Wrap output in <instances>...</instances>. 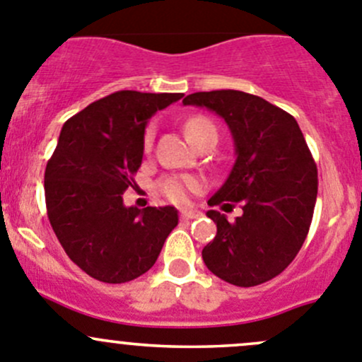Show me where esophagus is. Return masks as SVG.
<instances>
[{"label":"esophagus","instance_id":"esophagus-1","mask_svg":"<svg viewBox=\"0 0 362 362\" xmlns=\"http://www.w3.org/2000/svg\"><path fill=\"white\" fill-rule=\"evenodd\" d=\"M200 214H202V213H200L199 209H182L181 211L182 220H193V218H199Z\"/></svg>","mask_w":362,"mask_h":362}]
</instances>
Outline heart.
<instances>
[{
  "label": "heart",
  "mask_w": 362,
  "mask_h": 362,
  "mask_svg": "<svg viewBox=\"0 0 362 362\" xmlns=\"http://www.w3.org/2000/svg\"><path fill=\"white\" fill-rule=\"evenodd\" d=\"M185 134L189 139L193 146L200 141L206 135L214 134L216 135V127L213 124V121H209L204 116H195L189 117L185 123ZM153 139H155V127L149 124L144 132V149L146 151H151ZM200 188V181L195 177H167L160 182V189H162L163 195L167 199H170L173 202H185L188 199L189 192H197Z\"/></svg>",
  "instance_id": "1"
}]
</instances>
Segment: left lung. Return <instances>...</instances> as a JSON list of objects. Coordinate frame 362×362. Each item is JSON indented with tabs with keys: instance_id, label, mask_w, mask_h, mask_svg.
Here are the masks:
<instances>
[{
	"instance_id": "obj_1",
	"label": "left lung",
	"mask_w": 362,
	"mask_h": 362,
	"mask_svg": "<svg viewBox=\"0 0 362 362\" xmlns=\"http://www.w3.org/2000/svg\"><path fill=\"white\" fill-rule=\"evenodd\" d=\"M182 103L225 119L235 149L227 181L207 204L241 202L243 214L228 221L207 211L216 235L204 246V264L238 287L266 284L296 259L313 218L317 165L301 128L280 107L235 89L193 93Z\"/></svg>"
}]
</instances>
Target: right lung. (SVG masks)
<instances>
[{
  "instance_id": "1",
  "label": "right lung",
  "mask_w": 362,
  "mask_h": 362,
  "mask_svg": "<svg viewBox=\"0 0 362 362\" xmlns=\"http://www.w3.org/2000/svg\"><path fill=\"white\" fill-rule=\"evenodd\" d=\"M182 93L116 91L61 128L45 169V204L56 238L86 274L124 284L153 267L177 225L173 206L127 207L144 155L146 124Z\"/></svg>"
}]
</instances>
